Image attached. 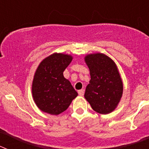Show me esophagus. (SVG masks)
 Wrapping results in <instances>:
<instances>
[{"instance_id": "34e87169", "label": "esophagus", "mask_w": 149, "mask_h": 149, "mask_svg": "<svg viewBox=\"0 0 149 149\" xmlns=\"http://www.w3.org/2000/svg\"><path fill=\"white\" fill-rule=\"evenodd\" d=\"M78 94L79 95L83 96L84 94V89H81V90H78Z\"/></svg>"}]
</instances>
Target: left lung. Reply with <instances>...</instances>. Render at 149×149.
Returning a JSON list of instances; mask_svg holds the SVG:
<instances>
[{"label": "left lung", "instance_id": "8db88e82", "mask_svg": "<svg viewBox=\"0 0 149 149\" xmlns=\"http://www.w3.org/2000/svg\"><path fill=\"white\" fill-rule=\"evenodd\" d=\"M85 62L90 71L91 80L84 97L95 111L110 113L117 107L123 92L118 68L115 63L103 54L87 55Z\"/></svg>", "mask_w": 149, "mask_h": 149}]
</instances>
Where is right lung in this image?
<instances>
[{"mask_svg":"<svg viewBox=\"0 0 149 149\" xmlns=\"http://www.w3.org/2000/svg\"><path fill=\"white\" fill-rule=\"evenodd\" d=\"M72 60V56L54 54L41 62L36 71L32 93L36 104L42 111L59 115L67 110L77 93L63 76Z\"/></svg>","mask_w":149,"mask_h":149,"instance_id":"obj_1","label":"right lung"}]
</instances>
